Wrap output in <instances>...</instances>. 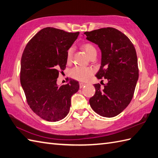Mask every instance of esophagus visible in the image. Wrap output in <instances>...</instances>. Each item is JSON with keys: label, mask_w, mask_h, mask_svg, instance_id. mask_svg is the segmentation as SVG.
<instances>
[{"label": "esophagus", "mask_w": 158, "mask_h": 158, "mask_svg": "<svg viewBox=\"0 0 158 158\" xmlns=\"http://www.w3.org/2000/svg\"><path fill=\"white\" fill-rule=\"evenodd\" d=\"M85 85V83H82V82H80V89H82V87Z\"/></svg>", "instance_id": "34e87169"}]
</instances>
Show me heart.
I'll return each instance as SVG.
<instances>
[{
	"mask_svg": "<svg viewBox=\"0 0 158 158\" xmlns=\"http://www.w3.org/2000/svg\"><path fill=\"white\" fill-rule=\"evenodd\" d=\"M81 48L85 51L89 57H92L93 56L97 55V49L94 45L90 43H85L81 45ZM73 53V48H69L67 52L66 59L67 62L70 63L72 60ZM94 71L91 68L81 67L76 66L72 68L70 71V75L73 78L82 82H85L89 80L90 76L93 75Z\"/></svg>",
	"mask_w": 158,
	"mask_h": 158,
	"instance_id": "heart-1",
	"label": "heart"
}]
</instances>
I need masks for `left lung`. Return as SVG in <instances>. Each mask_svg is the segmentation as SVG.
<instances>
[{"mask_svg": "<svg viewBox=\"0 0 158 158\" xmlns=\"http://www.w3.org/2000/svg\"><path fill=\"white\" fill-rule=\"evenodd\" d=\"M85 34L101 51V65L96 77L107 80L103 88L100 84H94L96 91L90 98V106L101 116H116L128 106L134 95L139 78L135 48L124 34L114 27L85 31Z\"/></svg>", "mask_w": 158, "mask_h": 158, "instance_id": "obj_1", "label": "left lung"}]
</instances>
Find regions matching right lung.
Instances as JSON below:
<instances>
[{"instance_id": "add662e5", "label": "right lung", "mask_w": 158, "mask_h": 158, "mask_svg": "<svg viewBox=\"0 0 158 158\" xmlns=\"http://www.w3.org/2000/svg\"><path fill=\"white\" fill-rule=\"evenodd\" d=\"M79 35L54 27H45L35 34L24 48L21 59L20 82L27 103L43 120L57 122L69 111L71 97L79 83L70 78L58 86L60 70L67 64V52Z\"/></svg>"}]
</instances>
